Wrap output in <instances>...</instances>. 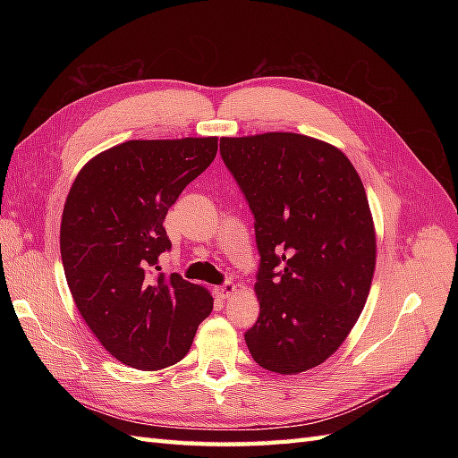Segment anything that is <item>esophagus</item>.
I'll return each instance as SVG.
<instances>
[{
	"label": "esophagus",
	"mask_w": 458,
	"mask_h": 458,
	"mask_svg": "<svg viewBox=\"0 0 458 458\" xmlns=\"http://www.w3.org/2000/svg\"><path fill=\"white\" fill-rule=\"evenodd\" d=\"M234 290H237V286H234L231 281H225L224 284H219V286L214 288V294L217 298H221V300H225V298H229L234 293Z\"/></svg>",
	"instance_id": "esophagus-1"
}]
</instances>
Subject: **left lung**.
Listing matches in <instances>:
<instances>
[{
	"label": "left lung",
	"mask_w": 458,
	"mask_h": 458,
	"mask_svg": "<svg viewBox=\"0 0 458 458\" xmlns=\"http://www.w3.org/2000/svg\"><path fill=\"white\" fill-rule=\"evenodd\" d=\"M219 152L254 214L248 350L266 370H310L348 338L370 290L377 234L361 177L340 148L300 133L221 137Z\"/></svg>",
	"instance_id": "left-lung-1"
}]
</instances>
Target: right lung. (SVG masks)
Wrapping results in <instances>:
<instances>
[{"label": "right lung", "mask_w": 458, "mask_h": 458, "mask_svg": "<svg viewBox=\"0 0 458 458\" xmlns=\"http://www.w3.org/2000/svg\"><path fill=\"white\" fill-rule=\"evenodd\" d=\"M217 137L126 141L91 158L66 197L61 258L76 308L123 365L160 370L187 355L214 300L182 275L165 276L164 219L212 164Z\"/></svg>", "instance_id": "obj_1"}]
</instances>
